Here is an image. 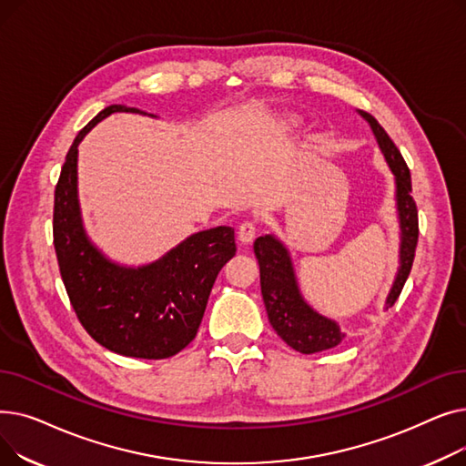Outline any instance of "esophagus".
<instances>
[{"mask_svg":"<svg viewBox=\"0 0 466 466\" xmlns=\"http://www.w3.org/2000/svg\"><path fill=\"white\" fill-rule=\"evenodd\" d=\"M255 236H257V227H255V223H249V220L248 223H243L238 230V239L243 243V246H249V243H253Z\"/></svg>","mask_w":466,"mask_h":466,"instance_id":"34e87169","label":"esophagus"}]
</instances>
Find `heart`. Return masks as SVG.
<instances>
[{
    "label": "heart",
    "mask_w": 466,
    "mask_h": 466,
    "mask_svg": "<svg viewBox=\"0 0 466 466\" xmlns=\"http://www.w3.org/2000/svg\"><path fill=\"white\" fill-rule=\"evenodd\" d=\"M285 125H287V127H297V125H299V118H292V116H290V118L285 120Z\"/></svg>",
    "instance_id": "b5f03b06"
}]
</instances>
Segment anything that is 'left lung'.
Listing matches in <instances>:
<instances>
[{
  "mask_svg": "<svg viewBox=\"0 0 466 466\" xmlns=\"http://www.w3.org/2000/svg\"><path fill=\"white\" fill-rule=\"evenodd\" d=\"M357 113L369 122V127L376 137L380 151L395 177V209L399 218V266L397 274L390 285L385 308H393L400 290L410 276L411 262L418 246V208L411 198V177L410 169L390 141L387 132L380 127V122L366 111ZM255 255L260 266V290L262 300L268 311V319L278 332V336L287 346L300 353H319L339 346L346 338L338 321L317 311L302 295L300 283L297 278L295 262L290 251L276 234H264L255 239Z\"/></svg>",
  "mask_w": 466,
  "mask_h": 466,
  "instance_id": "left-lung-1",
  "label": "left lung"
}]
</instances>
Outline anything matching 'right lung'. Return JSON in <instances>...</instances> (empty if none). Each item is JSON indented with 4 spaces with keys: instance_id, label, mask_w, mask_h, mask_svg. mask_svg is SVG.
I'll use <instances>...</instances> for the list:
<instances>
[{
    "instance_id": "1",
    "label": "right lung",
    "mask_w": 466,
    "mask_h": 466,
    "mask_svg": "<svg viewBox=\"0 0 466 466\" xmlns=\"http://www.w3.org/2000/svg\"><path fill=\"white\" fill-rule=\"evenodd\" d=\"M113 113L157 115L115 104L97 113L69 147L55 190V249L67 297L86 332L106 350L136 359H167L194 339L213 283L234 255V228L194 232L162 257L122 264L96 246L79 204V145Z\"/></svg>"
}]
</instances>
